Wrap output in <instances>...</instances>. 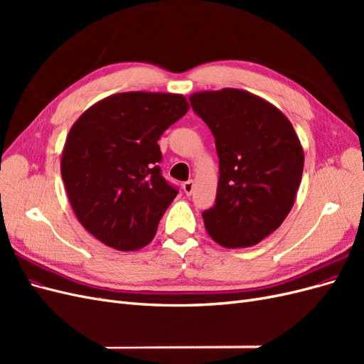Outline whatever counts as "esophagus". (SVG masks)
<instances>
[{
    "instance_id": "34e87169",
    "label": "esophagus",
    "mask_w": 364,
    "mask_h": 364,
    "mask_svg": "<svg viewBox=\"0 0 364 364\" xmlns=\"http://www.w3.org/2000/svg\"><path fill=\"white\" fill-rule=\"evenodd\" d=\"M182 190H183V193H185L186 196H191V193H193V190H194V181L190 179V181L183 182V183H182Z\"/></svg>"
}]
</instances>
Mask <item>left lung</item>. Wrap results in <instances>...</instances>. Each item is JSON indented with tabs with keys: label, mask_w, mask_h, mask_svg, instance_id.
Instances as JSON below:
<instances>
[{
	"label": "left lung",
	"mask_w": 364,
	"mask_h": 364,
	"mask_svg": "<svg viewBox=\"0 0 364 364\" xmlns=\"http://www.w3.org/2000/svg\"><path fill=\"white\" fill-rule=\"evenodd\" d=\"M211 129L218 155L215 205L203 223L215 243L250 247L277 230L294 205L304 150L277 106L243 90L225 87L190 97Z\"/></svg>",
	"instance_id": "obj_1"
}]
</instances>
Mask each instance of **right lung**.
Masks as SVG:
<instances>
[{
    "mask_svg": "<svg viewBox=\"0 0 364 364\" xmlns=\"http://www.w3.org/2000/svg\"><path fill=\"white\" fill-rule=\"evenodd\" d=\"M181 94L121 92L73 124L60 173L82 226L109 247L138 250L156 234L178 190L162 178L161 135L188 112Z\"/></svg>",
    "mask_w": 364,
    "mask_h": 364,
    "instance_id": "add662e5",
    "label": "right lung"
}]
</instances>
